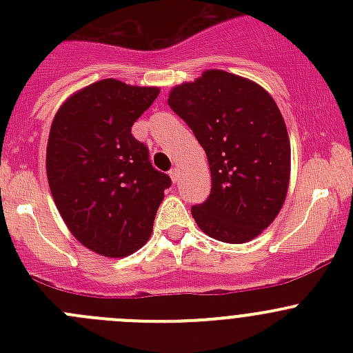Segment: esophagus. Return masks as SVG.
Segmentation results:
<instances>
[{
	"mask_svg": "<svg viewBox=\"0 0 353 353\" xmlns=\"http://www.w3.org/2000/svg\"><path fill=\"white\" fill-rule=\"evenodd\" d=\"M169 176H170V179L174 181V183H177V181H179V176H181L179 169H176V167H174V169H170Z\"/></svg>",
	"mask_w": 353,
	"mask_h": 353,
	"instance_id": "1",
	"label": "esophagus"
}]
</instances>
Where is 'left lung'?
<instances>
[{
	"mask_svg": "<svg viewBox=\"0 0 353 353\" xmlns=\"http://www.w3.org/2000/svg\"><path fill=\"white\" fill-rule=\"evenodd\" d=\"M167 102L208 159L212 191L191 206L194 222L222 243L254 239L279 215L290 179V141L272 95L248 78L208 70L174 87Z\"/></svg>",
	"mask_w": 353,
	"mask_h": 353,
	"instance_id": "left-lung-1",
	"label": "left lung"
}]
</instances>
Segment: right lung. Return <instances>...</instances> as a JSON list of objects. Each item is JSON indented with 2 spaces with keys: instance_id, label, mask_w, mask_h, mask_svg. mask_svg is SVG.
<instances>
[{
  "instance_id": "obj_1",
  "label": "right lung",
  "mask_w": 353,
  "mask_h": 353,
  "mask_svg": "<svg viewBox=\"0 0 353 353\" xmlns=\"http://www.w3.org/2000/svg\"><path fill=\"white\" fill-rule=\"evenodd\" d=\"M114 78L71 95L48 141V181L70 232L85 248L123 258L148 241L170 177L150 163L131 126L159 95Z\"/></svg>"
}]
</instances>
